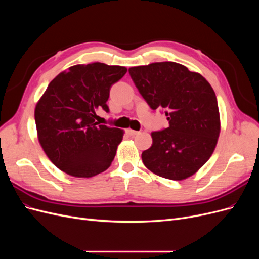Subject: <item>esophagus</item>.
Segmentation results:
<instances>
[{
	"mask_svg": "<svg viewBox=\"0 0 259 259\" xmlns=\"http://www.w3.org/2000/svg\"><path fill=\"white\" fill-rule=\"evenodd\" d=\"M126 133L128 135H131V136H134V135H137V134H139V132H137V131H134V130H131V128H127L126 130Z\"/></svg>",
	"mask_w": 259,
	"mask_h": 259,
	"instance_id": "34e87169",
	"label": "esophagus"
}]
</instances>
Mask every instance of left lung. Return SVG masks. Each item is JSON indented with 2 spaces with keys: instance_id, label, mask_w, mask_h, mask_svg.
<instances>
[{
  "instance_id": "1",
  "label": "left lung",
  "mask_w": 259,
  "mask_h": 259,
  "mask_svg": "<svg viewBox=\"0 0 259 259\" xmlns=\"http://www.w3.org/2000/svg\"><path fill=\"white\" fill-rule=\"evenodd\" d=\"M147 104L165 110L169 126L151 133L152 146L142 159L153 174L183 180L204 165L221 133L217 98L198 72L173 61L153 62L128 69Z\"/></svg>"
}]
</instances>
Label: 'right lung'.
<instances>
[{"label":"right lung","instance_id":"add662e5","mask_svg":"<svg viewBox=\"0 0 259 259\" xmlns=\"http://www.w3.org/2000/svg\"><path fill=\"white\" fill-rule=\"evenodd\" d=\"M126 71L103 62L72 66L55 77L37 101L38 143L64 173L90 178L111 165L124 131L99 125L96 112L101 108L109 111L111 86Z\"/></svg>","mask_w":259,"mask_h":259}]
</instances>
